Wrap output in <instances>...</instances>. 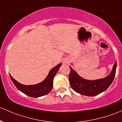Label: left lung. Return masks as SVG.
<instances>
[{"mask_svg": "<svg viewBox=\"0 0 122 122\" xmlns=\"http://www.w3.org/2000/svg\"><path fill=\"white\" fill-rule=\"evenodd\" d=\"M69 81L74 91L82 95L94 96L106 90L113 81L116 70V61L110 75L104 79L96 80H87L80 77L76 71L70 67Z\"/></svg>", "mask_w": 122, "mask_h": 122, "instance_id": "8db88e82", "label": "left lung"}]
</instances>
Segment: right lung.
Listing matches in <instances>:
<instances>
[{
	"label": "right lung",
	"mask_w": 122,
	"mask_h": 122,
	"mask_svg": "<svg viewBox=\"0 0 122 122\" xmlns=\"http://www.w3.org/2000/svg\"><path fill=\"white\" fill-rule=\"evenodd\" d=\"M61 65V63H60L53 67L52 69L51 70L48 76L43 81L40 83L35 85L27 86V85H22L15 80L10 75H9L11 80H12L15 86L17 87L18 90L30 97H38L47 95L52 90L54 76L57 72Z\"/></svg>",
	"instance_id": "1"
}]
</instances>
